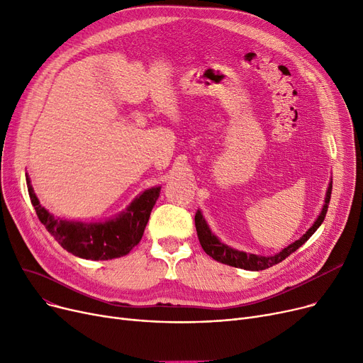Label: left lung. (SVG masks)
<instances>
[{
	"instance_id": "obj_1",
	"label": "left lung",
	"mask_w": 363,
	"mask_h": 363,
	"mask_svg": "<svg viewBox=\"0 0 363 363\" xmlns=\"http://www.w3.org/2000/svg\"><path fill=\"white\" fill-rule=\"evenodd\" d=\"M331 191H333V179L328 184V189L325 194V203L322 206V211L318 215L316 220L313 222V225L306 231V234H303L298 240H296L294 242H291L290 245L284 247V249L272 256H260V255H253V253H245L237 249H233V247L226 245L225 242H222L211 230V226L206 222L201 211H197L196 213V230H197V235L200 240V244L203 247V250L213 257L215 260L234 266V268H240V269H245V271H263L268 269L271 266L282 262L285 257H289L291 253H294L298 247H301L304 242H306L320 226V223L325 219L327 211H328V204H330V199H331Z\"/></svg>"
}]
</instances>
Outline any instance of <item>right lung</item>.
<instances>
[{"mask_svg":"<svg viewBox=\"0 0 363 363\" xmlns=\"http://www.w3.org/2000/svg\"><path fill=\"white\" fill-rule=\"evenodd\" d=\"M26 184L32 206L47 231L65 250L86 260H108L126 256L141 241L162 188L151 186L145 189L118 216L101 222H81L50 213L38 200L28 174Z\"/></svg>","mask_w":363,"mask_h":363,"instance_id":"1","label":"right lung"}]
</instances>
